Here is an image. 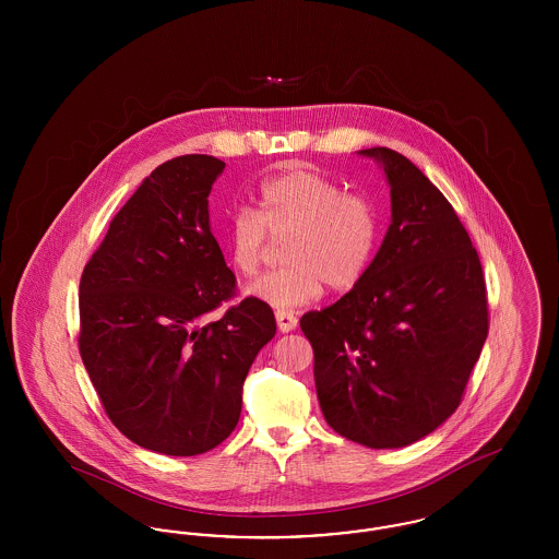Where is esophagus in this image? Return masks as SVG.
<instances>
[{
    "instance_id": "1",
    "label": "esophagus",
    "mask_w": 559,
    "mask_h": 559,
    "mask_svg": "<svg viewBox=\"0 0 559 559\" xmlns=\"http://www.w3.org/2000/svg\"><path fill=\"white\" fill-rule=\"evenodd\" d=\"M276 324L283 333H289L297 326V317L293 314L292 310H276Z\"/></svg>"
}]
</instances>
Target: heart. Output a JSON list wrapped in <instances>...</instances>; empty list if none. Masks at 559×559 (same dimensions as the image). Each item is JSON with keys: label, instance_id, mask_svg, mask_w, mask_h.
<instances>
[{"label": "heart", "instance_id": "obj_1", "mask_svg": "<svg viewBox=\"0 0 559 559\" xmlns=\"http://www.w3.org/2000/svg\"><path fill=\"white\" fill-rule=\"evenodd\" d=\"M287 266L262 276L249 293L274 308L312 301L326 285L354 289L371 267L379 242V213L360 192H346L317 169H292L258 190V210L228 215L219 235L228 262L253 278L266 262L272 239H285Z\"/></svg>", "mask_w": 559, "mask_h": 559}]
</instances>
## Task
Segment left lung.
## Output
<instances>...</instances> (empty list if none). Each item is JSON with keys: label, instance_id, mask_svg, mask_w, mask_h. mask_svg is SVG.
<instances>
[{"label": "left lung", "instance_id": "8db88e82", "mask_svg": "<svg viewBox=\"0 0 559 559\" xmlns=\"http://www.w3.org/2000/svg\"><path fill=\"white\" fill-rule=\"evenodd\" d=\"M383 163L392 224L365 278L306 312L326 424L369 449H400L447 421L488 335L478 251L447 197L392 148Z\"/></svg>", "mask_w": 559, "mask_h": 559}]
</instances>
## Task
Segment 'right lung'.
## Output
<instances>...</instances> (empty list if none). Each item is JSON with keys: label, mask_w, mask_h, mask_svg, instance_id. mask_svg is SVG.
I'll list each match as a JSON object with an SVG mask.
<instances>
[{"label": "right lung", "mask_w": 559, "mask_h": 559, "mask_svg": "<svg viewBox=\"0 0 559 559\" xmlns=\"http://www.w3.org/2000/svg\"><path fill=\"white\" fill-rule=\"evenodd\" d=\"M224 167L210 155L165 160L81 274L85 371L112 426L160 454H201L233 433L245 377L276 333L267 304L235 301L237 276L210 228L207 197Z\"/></svg>", "instance_id": "obj_1"}]
</instances>
